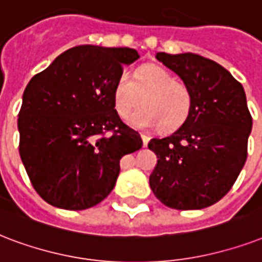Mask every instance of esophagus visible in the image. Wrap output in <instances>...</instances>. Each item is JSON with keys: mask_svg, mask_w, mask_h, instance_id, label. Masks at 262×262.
<instances>
[{"mask_svg": "<svg viewBox=\"0 0 262 262\" xmlns=\"http://www.w3.org/2000/svg\"><path fill=\"white\" fill-rule=\"evenodd\" d=\"M141 138H142V142H143V146H147L150 141V137L149 135H146V134H141Z\"/></svg>", "mask_w": 262, "mask_h": 262, "instance_id": "34e87169", "label": "esophagus"}]
</instances>
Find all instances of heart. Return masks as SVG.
I'll return each mask as SVG.
<instances>
[{
	"mask_svg": "<svg viewBox=\"0 0 262 262\" xmlns=\"http://www.w3.org/2000/svg\"><path fill=\"white\" fill-rule=\"evenodd\" d=\"M141 99L145 108L128 119L129 124L137 128L159 125L163 131H173L187 120L192 108V93L187 83L156 66L138 70L133 80L127 74H121L115 83L113 106L121 119L129 116Z\"/></svg>",
	"mask_w": 262,
	"mask_h": 262,
	"instance_id": "1",
	"label": "heart"
}]
</instances>
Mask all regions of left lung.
<instances>
[{"mask_svg":"<svg viewBox=\"0 0 262 262\" xmlns=\"http://www.w3.org/2000/svg\"><path fill=\"white\" fill-rule=\"evenodd\" d=\"M192 93L190 116L169 137L153 138L151 191L178 210L208 208L234 186L247 159L251 115L242 84L220 64L192 53H157Z\"/></svg>","mask_w":262,"mask_h":262,"instance_id":"8db88e82","label":"left lung"}]
</instances>
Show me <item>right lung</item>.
Masks as SVG:
<instances>
[{"label": "right lung", "mask_w": 262, "mask_h": 262, "mask_svg": "<svg viewBox=\"0 0 262 262\" xmlns=\"http://www.w3.org/2000/svg\"><path fill=\"white\" fill-rule=\"evenodd\" d=\"M135 49L75 46L28 82L17 127L19 151L32 187L48 204L83 210L116 184L123 156L142 147L121 121L112 93Z\"/></svg>", "instance_id": "1"}]
</instances>
